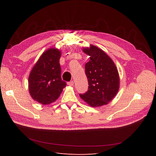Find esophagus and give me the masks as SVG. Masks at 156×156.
<instances>
[{"mask_svg":"<svg viewBox=\"0 0 156 156\" xmlns=\"http://www.w3.org/2000/svg\"><path fill=\"white\" fill-rule=\"evenodd\" d=\"M68 85L70 86V87H72L73 86V81H70L68 83Z\"/></svg>","mask_w":156,"mask_h":156,"instance_id":"34e87169","label":"esophagus"}]
</instances>
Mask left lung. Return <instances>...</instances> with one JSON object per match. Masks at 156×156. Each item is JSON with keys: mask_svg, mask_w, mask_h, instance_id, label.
<instances>
[{"mask_svg": "<svg viewBox=\"0 0 156 156\" xmlns=\"http://www.w3.org/2000/svg\"><path fill=\"white\" fill-rule=\"evenodd\" d=\"M84 53L90 56L85 64L88 90L80 97L92 107L107 105L117 94L120 88V78L113 60L104 51L90 45L83 48Z\"/></svg>", "mask_w": 156, "mask_h": 156, "instance_id": "1", "label": "left lung"}]
</instances>
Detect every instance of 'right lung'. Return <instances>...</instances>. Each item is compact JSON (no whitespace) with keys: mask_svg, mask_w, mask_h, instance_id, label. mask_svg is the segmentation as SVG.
Wrapping results in <instances>:
<instances>
[{"mask_svg":"<svg viewBox=\"0 0 156 156\" xmlns=\"http://www.w3.org/2000/svg\"><path fill=\"white\" fill-rule=\"evenodd\" d=\"M61 51L49 48L44 52L30 71L29 90L34 101L49 105L59 98L66 83L61 79Z\"/></svg>","mask_w":156,"mask_h":156,"instance_id":"1","label":"right lung"}]
</instances>
